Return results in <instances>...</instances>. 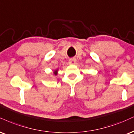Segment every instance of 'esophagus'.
Returning a JSON list of instances; mask_svg holds the SVG:
<instances>
[{
    "instance_id": "esophagus-1",
    "label": "esophagus",
    "mask_w": 134,
    "mask_h": 134,
    "mask_svg": "<svg viewBox=\"0 0 134 134\" xmlns=\"http://www.w3.org/2000/svg\"><path fill=\"white\" fill-rule=\"evenodd\" d=\"M75 62H76V59H74V58L70 59L69 60V63L70 64H75Z\"/></svg>"
}]
</instances>
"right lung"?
Wrapping results in <instances>:
<instances>
[{
	"label": "right lung",
	"mask_w": 134,
	"mask_h": 134,
	"mask_svg": "<svg viewBox=\"0 0 134 134\" xmlns=\"http://www.w3.org/2000/svg\"><path fill=\"white\" fill-rule=\"evenodd\" d=\"M54 74H55V75H57V70H55V71L54 72Z\"/></svg>",
	"instance_id": "add662e5"
}]
</instances>
